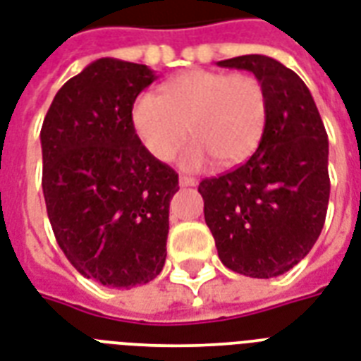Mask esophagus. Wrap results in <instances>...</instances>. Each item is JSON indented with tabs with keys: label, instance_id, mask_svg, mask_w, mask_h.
<instances>
[{
	"label": "esophagus",
	"instance_id": "1",
	"mask_svg": "<svg viewBox=\"0 0 361 361\" xmlns=\"http://www.w3.org/2000/svg\"><path fill=\"white\" fill-rule=\"evenodd\" d=\"M178 183H180V186H195V184H197V178L184 177V175H180Z\"/></svg>",
	"mask_w": 361,
	"mask_h": 361
}]
</instances>
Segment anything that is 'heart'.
Returning a JSON list of instances; mask_svg holds the SVG:
<instances>
[{"label":"heart","mask_w":361,"mask_h":361,"mask_svg":"<svg viewBox=\"0 0 361 361\" xmlns=\"http://www.w3.org/2000/svg\"><path fill=\"white\" fill-rule=\"evenodd\" d=\"M267 120V96L254 75L192 69L164 86V94H141L131 122L156 160H171L186 133L180 164L200 169L212 158L235 166L258 147Z\"/></svg>","instance_id":"1"}]
</instances>
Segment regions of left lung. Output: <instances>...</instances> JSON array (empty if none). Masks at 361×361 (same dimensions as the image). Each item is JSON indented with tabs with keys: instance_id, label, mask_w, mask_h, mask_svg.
<instances>
[{
	"instance_id": "1",
	"label": "left lung",
	"mask_w": 361,
	"mask_h": 361,
	"mask_svg": "<svg viewBox=\"0 0 361 361\" xmlns=\"http://www.w3.org/2000/svg\"><path fill=\"white\" fill-rule=\"evenodd\" d=\"M264 85L267 120L256 152L220 177L203 178L205 222L228 269L271 279L305 258L326 222L328 133L311 92L269 56L219 61Z\"/></svg>"
}]
</instances>
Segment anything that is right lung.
Segmentation results:
<instances>
[{
  "label": "right lung",
  "mask_w": 361,
  "mask_h": 361,
  "mask_svg": "<svg viewBox=\"0 0 361 361\" xmlns=\"http://www.w3.org/2000/svg\"><path fill=\"white\" fill-rule=\"evenodd\" d=\"M154 80L142 63L99 58L61 86L41 128L56 241L80 275L118 290L156 279L167 256L178 175L145 149L131 122Z\"/></svg>",
  "instance_id": "add662e5"
}]
</instances>
